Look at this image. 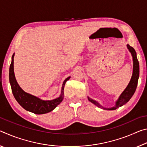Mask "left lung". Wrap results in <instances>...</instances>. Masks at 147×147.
I'll list each match as a JSON object with an SVG mask.
<instances>
[{
    "label": "left lung",
    "instance_id": "1",
    "mask_svg": "<svg viewBox=\"0 0 147 147\" xmlns=\"http://www.w3.org/2000/svg\"><path fill=\"white\" fill-rule=\"evenodd\" d=\"M127 49H128L129 52L131 53L133 59V73L130 82H129L128 85L123 91V93L121 94V95L119 96L118 100L115 102V105L111 107V108H104V107L102 106L98 102L88 96L89 101L98 107V108H101L104 109H106V110H114V109H117L119 107L123 106L126 103H127L131 98V96H133L134 93H135L137 86H138L139 76V64L138 58H137L136 52L134 49L133 47H130L128 44L127 45Z\"/></svg>",
    "mask_w": 147,
    "mask_h": 147
}]
</instances>
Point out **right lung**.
<instances>
[{
  "label": "right lung",
  "mask_w": 147,
  "mask_h": 147,
  "mask_svg": "<svg viewBox=\"0 0 147 147\" xmlns=\"http://www.w3.org/2000/svg\"><path fill=\"white\" fill-rule=\"evenodd\" d=\"M14 55L15 53L11 57V62L9 70V80L11 85L12 93H13L16 100L24 109L35 114L40 115V114H45L51 112L63 100L65 84L71 77H68L63 81V84H62L61 94L59 97L51 100H42V99L37 97L36 96L32 95V94L23 91L17 83L16 76H15L13 69Z\"/></svg>",
  "instance_id": "1"
}]
</instances>
